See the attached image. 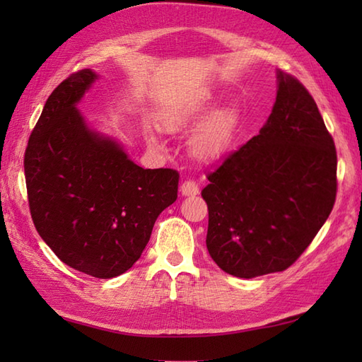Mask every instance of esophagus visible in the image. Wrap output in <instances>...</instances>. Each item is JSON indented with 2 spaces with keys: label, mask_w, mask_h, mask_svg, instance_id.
I'll use <instances>...</instances> for the list:
<instances>
[{
  "label": "esophagus",
  "mask_w": 362,
  "mask_h": 362,
  "mask_svg": "<svg viewBox=\"0 0 362 362\" xmlns=\"http://www.w3.org/2000/svg\"><path fill=\"white\" fill-rule=\"evenodd\" d=\"M180 193H182L183 196L194 197V196L199 194V185H197V183H196L194 180L188 179V180H185V182H183L182 185H180Z\"/></svg>",
  "instance_id": "esophagus-1"
}]
</instances>
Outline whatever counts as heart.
Instances as JSON below:
<instances>
[{"mask_svg": "<svg viewBox=\"0 0 362 362\" xmlns=\"http://www.w3.org/2000/svg\"><path fill=\"white\" fill-rule=\"evenodd\" d=\"M210 110V105L199 103L185 107H175L160 115V127L169 134L180 132L201 121ZM236 129V117L230 109H221L211 113L191 138V151L201 160H216L228 151L233 141ZM149 143L157 144L153 135H149Z\"/></svg>", "mask_w": 362, "mask_h": 362, "instance_id": "b5f03b06", "label": "heart"}]
</instances>
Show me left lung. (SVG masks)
I'll return each mask as SVG.
<instances>
[{"label":"left lung","instance_id":"obj_1","mask_svg":"<svg viewBox=\"0 0 362 362\" xmlns=\"http://www.w3.org/2000/svg\"><path fill=\"white\" fill-rule=\"evenodd\" d=\"M271 117L240 149L206 174V249L222 271L281 272L308 247L333 210L337 156L310 91L276 73Z\"/></svg>","mask_w":362,"mask_h":362}]
</instances>
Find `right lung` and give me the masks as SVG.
Masks as SVG:
<instances>
[{
	"label": "right lung",
	"instance_id": "1",
	"mask_svg": "<svg viewBox=\"0 0 362 362\" xmlns=\"http://www.w3.org/2000/svg\"><path fill=\"white\" fill-rule=\"evenodd\" d=\"M79 70L49 95L29 136L25 177L30 216L60 261L96 279L124 274L175 202L179 173L143 169L90 130L76 104L96 81Z\"/></svg>",
	"mask_w": 362,
	"mask_h": 362
}]
</instances>
